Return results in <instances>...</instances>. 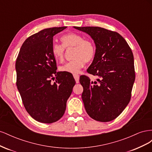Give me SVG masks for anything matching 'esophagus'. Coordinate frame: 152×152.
I'll list each match as a JSON object with an SVG mask.
<instances>
[{
  "label": "esophagus",
  "mask_w": 152,
  "mask_h": 152,
  "mask_svg": "<svg viewBox=\"0 0 152 152\" xmlns=\"http://www.w3.org/2000/svg\"><path fill=\"white\" fill-rule=\"evenodd\" d=\"M73 77H74V79L76 81V83H79V75L78 74H73Z\"/></svg>",
  "instance_id": "34e87169"
}]
</instances>
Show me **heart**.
Returning a JSON list of instances; mask_svg holds the SVG:
<instances>
[{
    "label": "heart",
    "mask_w": 152,
    "mask_h": 152,
    "mask_svg": "<svg viewBox=\"0 0 152 152\" xmlns=\"http://www.w3.org/2000/svg\"><path fill=\"white\" fill-rule=\"evenodd\" d=\"M61 44H54L51 53L56 61H61L65 56V49L73 48V58L72 61L65 63L59 67L63 72L77 73L85 65L86 62L93 60L96 54V46L93 41L84 39L78 34H67L60 38Z\"/></svg>",
    "instance_id": "obj_1"
}]
</instances>
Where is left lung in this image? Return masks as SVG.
<instances>
[{"mask_svg": "<svg viewBox=\"0 0 152 152\" xmlns=\"http://www.w3.org/2000/svg\"><path fill=\"white\" fill-rule=\"evenodd\" d=\"M74 28L89 34L96 44L93 61L87 72L101 78L91 81L81 75L80 83L87 114L94 120L109 122L120 115L129 103L135 80L134 56L126 40L116 31L98 26Z\"/></svg>", "mask_w": 152, "mask_h": 152, "instance_id": "left-lung-1", "label": "left lung"}]
</instances>
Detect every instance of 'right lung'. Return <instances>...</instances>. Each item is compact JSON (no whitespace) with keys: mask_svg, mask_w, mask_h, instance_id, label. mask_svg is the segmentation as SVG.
Masks as SVG:
<instances>
[{"mask_svg":"<svg viewBox=\"0 0 152 152\" xmlns=\"http://www.w3.org/2000/svg\"><path fill=\"white\" fill-rule=\"evenodd\" d=\"M66 28H46L30 36L16 59V86L23 103L30 115L42 123L63 117L75 84L72 74L57 72L51 53L53 36Z\"/></svg>","mask_w":152,"mask_h":152,"instance_id":"add662e5","label":"right lung"}]
</instances>
